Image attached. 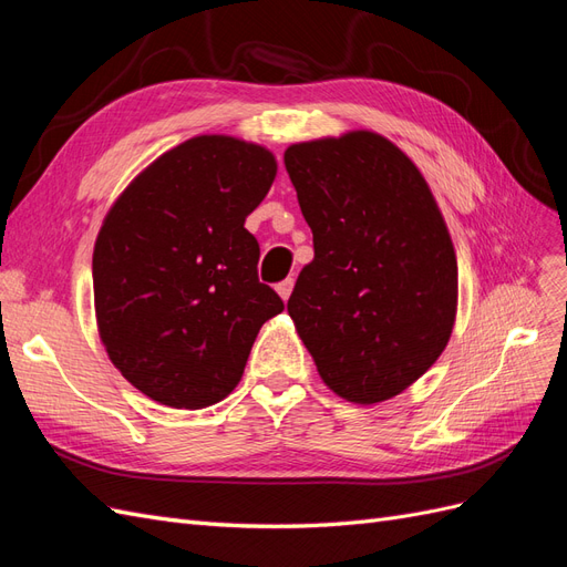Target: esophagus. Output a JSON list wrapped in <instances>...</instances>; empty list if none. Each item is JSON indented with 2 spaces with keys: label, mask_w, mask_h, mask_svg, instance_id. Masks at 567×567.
<instances>
[{
  "label": "esophagus",
  "mask_w": 567,
  "mask_h": 567,
  "mask_svg": "<svg viewBox=\"0 0 567 567\" xmlns=\"http://www.w3.org/2000/svg\"><path fill=\"white\" fill-rule=\"evenodd\" d=\"M290 290H293V279H286V281L277 284V293L281 296V300H284V302L290 298Z\"/></svg>",
  "instance_id": "1"
}]
</instances>
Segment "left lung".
Listing matches in <instances>:
<instances>
[{
  "instance_id": "1",
  "label": "left lung",
  "mask_w": 567,
  "mask_h": 567,
  "mask_svg": "<svg viewBox=\"0 0 567 567\" xmlns=\"http://www.w3.org/2000/svg\"><path fill=\"white\" fill-rule=\"evenodd\" d=\"M284 163L315 238L288 315L338 398L385 402L450 342L458 269L447 221L414 161L371 130L290 144Z\"/></svg>"
}]
</instances>
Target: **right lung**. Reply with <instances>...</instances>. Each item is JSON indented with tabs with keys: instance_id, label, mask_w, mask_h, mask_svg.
Segmentation results:
<instances>
[{
	"instance_id": "1",
	"label": "right lung",
	"mask_w": 567,
	"mask_h": 567,
	"mask_svg": "<svg viewBox=\"0 0 567 567\" xmlns=\"http://www.w3.org/2000/svg\"><path fill=\"white\" fill-rule=\"evenodd\" d=\"M274 177L269 148L200 134L111 205L92 257L99 338L146 398L173 409L221 402L262 323L284 312L257 279L260 246L244 227Z\"/></svg>"
}]
</instances>
